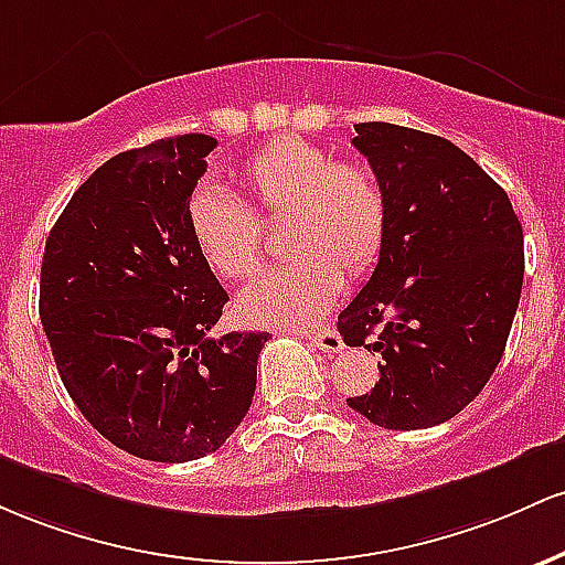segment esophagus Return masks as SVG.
I'll list each match as a JSON object with an SVG mask.
<instances>
[{
  "label": "esophagus",
  "mask_w": 565,
  "mask_h": 565,
  "mask_svg": "<svg viewBox=\"0 0 565 565\" xmlns=\"http://www.w3.org/2000/svg\"><path fill=\"white\" fill-rule=\"evenodd\" d=\"M307 339L312 341L317 350H322V352H341V350H344V341H341V335L333 326L317 328V331L307 333Z\"/></svg>",
  "instance_id": "34e87169"
}]
</instances>
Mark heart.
Masks as SVG:
<instances>
[{
  "label": "heart",
  "instance_id": "b5f03b06",
  "mask_svg": "<svg viewBox=\"0 0 565 565\" xmlns=\"http://www.w3.org/2000/svg\"><path fill=\"white\" fill-rule=\"evenodd\" d=\"M245 205L215 186L189 202V232L207 269L221 280H245L262 262L256 218H285L282 250L290 262L256 277L237 296L245 326L294 328L328 312L344 275L376 264L386 237V194L363 162H335L303 138L280 136L239 168Z\"/></svg>",
  "mask_w": 565,
  "mask_h": 565
}]
</instances>
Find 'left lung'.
<instances>
[{"label":"left lung","mask_w":565,"mask_h":565,"mask_svg":"<svg viewBox=\"0 0 565 565\" xmlns=\"http://www.w3.org/2000/svg\"><path fill=\"white\" fill-rule=\"evenodd\" d=\"M386 194L371 280L339 315L344 344L382 354L379 382L347 405L384 429H427L497 371L523 288V226L507 192L446 138L354 125Z\"/></svg>","instance_id":"obj_1"}]
</instances>
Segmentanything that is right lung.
<instances>
[{
	"label": "right lung",
	"mask_w": 565,
	"mask_h": 565,
	"mask_svg": "<svg viewBox=\"0 0 565 565\" xmlns=\"http://www.w3.org/2000/svg\"><path fill=\"white\" fill-rule=\"evenodd\" d=\"M215 138L111 157L74 192L42 256L40 315L68 397L138 459L192 461L248 414L269 333L211 339L230 301L194 248L189 200Z\"/></svg>",
	"instance_id": "add662e5"
}]
</instances>
